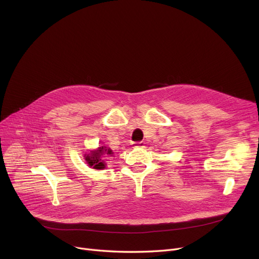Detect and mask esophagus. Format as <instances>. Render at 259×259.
<instances>
[{"mask_svg":"<svg viewBox=\"0 0 259 259\" xmlns=\"http://www.w3.org/2000/svg\"><path fill=\"white\" fill-rule=\"evenodd\" d=\"M133 147H135V148H143V147H145V143L144 142H134L133 143Z\"/></svg>","mask_w":259,"mask_h":259,"instance_id":"obj_1","label":"esophagus"}]
</instances>
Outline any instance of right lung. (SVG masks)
Wrapping results in <instances>:
<instances>
[{
  "instance_id": "1",
  "label": "right lung",
  "mask_w": 259,
  "mask_h": 259,
  "mask_svg": "<svg viewBox=\"0 0 259 259\" xmlns=\"http://www.w3.org/2000/svg\"><path fill=\"white\" fill-rule=\"evenodd\" d=\"M111 153V150L110 149H107V147L105 146H102L100 147L97 151H91L90 154H88L85 159L87 161V164L90 166V167H93L94 169H104L105 168V165L104 162L101 158V156L105 153Z\"/></svg>"
}]
</instances>
